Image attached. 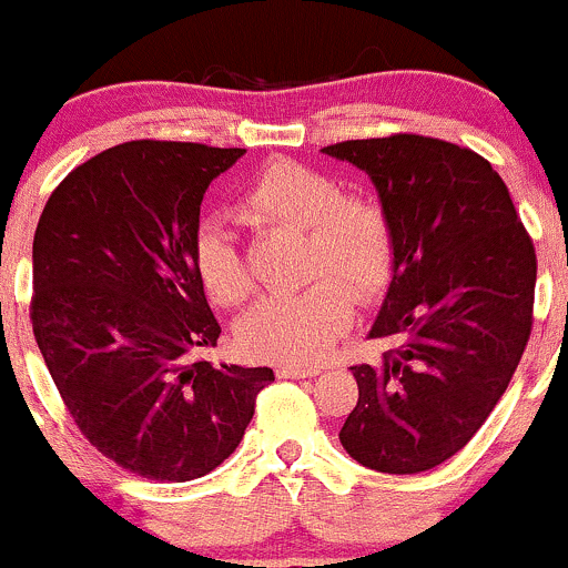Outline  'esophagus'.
I'll return each mask as SVG.
<instances>
[{
  "instance_id": "1",
  "label": "esophagus",
  "mask_w": 568,
  "mask_h": 568,
  "mask_svg": "<svg viewBox=\"0 0 568 568\" xmlns=\"http://www.w3.org/2000/svg\"><path fill=\"white\" fill-rule=\"evenodd\" d=\"M278 378H314L320 375V367H301V364H282L276 369Z\"/></svg>"
}]
</instances>
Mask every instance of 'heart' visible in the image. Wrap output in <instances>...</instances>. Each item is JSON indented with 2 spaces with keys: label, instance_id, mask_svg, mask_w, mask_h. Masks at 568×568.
<instances>
[{
  "label": "heart",
  "instance_id": "obj_1",
  "mask_svg": "<svg viewBox=\"0 0 568 568\" xmlns=\"http://www.w3.org/2000/svg\"><path fill=\"white\" fill-rule=\"evenodd\" d=\"M237 215L262 232H301L306 240L303 278L312 284L267 297L240 323V342L256 358L317 362L351 328L352 295L375 301L395 276L397 240L386 206L373 193L339 190L328 173L303 162H265L240 193ZM193 267L221 306H243L254 295V271L221 221H206L195 234Z\"/></svg>",
  "mask_w": 568,
  "mask_h": 568
}]
</instances>
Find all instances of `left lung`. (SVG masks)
I'll return each instance as SVG.
<instances>
[{
    "instance_id": "8db88e82",
    "label": "left lung",
    "mask_w": 568,
    "mask_h": 568,
    "mask_svg": "<svg viewBox=\"0 0 568 568\" xmlns=\"http://www.w3.org/2000/svg\"><path fill=\"white\" fill-rule=\"evenodd\" d=\"M325 154L369 173L397 260L356 364L339 442L375 473L417 475L456 456L508 389L532 328L536 248L499 173L473 149L423 134L345 140Z\"/></svg>"
}]
</instances>
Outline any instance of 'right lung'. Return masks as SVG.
<instances>
[{
  "label": "right lung",
  "instance_id": "1",
  "mask_svg": "<svg viewBox=\"0 0 568 568\" xmlns=\"http://www.w3.org/2000/svg\"><path fill=\"white\" fill-rule=\"evenodd\" d=\"M245 149L132 140L77 165L32 240V334L88 442L184 483L243 439L271 367L201 362L221 336L193 267L201 201Z\"/></svg>",
  "mask_w": 568,
  "mask_h": 568
}]
</instances>
